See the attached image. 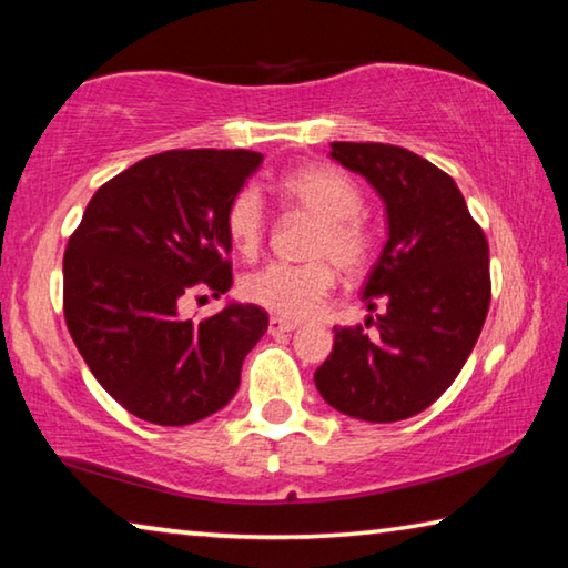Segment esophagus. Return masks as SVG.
<instances>
[{
	"instance_id": "esophagus-1",
	"label": "esophagus",
	"mask_w": 568,
	"mask_h": 568,
	"mask_svg": "<svg viewBox=\"0 0 568 568\" xmlns=\"http://www.w3.org/2000/svg\"><path fill=\"white\" fill-rule=\"evenodd\" d=\"M296 327H300V324L290 322V320H282V317L268 320V334H274V337H278V334H286V332H294Z\"/></svg>"
}]
</instances>
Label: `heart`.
<instances>
[{
  "mask_svg": "<svg viewBox=\"0 0 568 568\" xmlns=\"http://www.w3.org/2000/svg\"><path fill=\"white\" fill-rule=\"evenodd\" d=\"M286 203L317 219L306 256L310 264H268L246 276V300L266 312L286 320H306L322 310L334 290V268L324 257L337 264L345 274L365 268L372 236L362 221V193L357 183L329 165H304L290 171L278 181ZM226 231L241 256H254L266 231V209L256 185H244L226 211Z\"/></svg>",
  "mask_w": 568,
  "mask_h": 568,
  "instance_id": "1",
  "label": "heart"
}]
</instances>
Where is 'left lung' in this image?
Returning <instances> with one entry per match:
<instances>
[{
  "mask_svg": "<svg viewBox=\"0 0 568 568\" xmlns=\"http://www.w3.org/2000/svg\"><path fill=\"white\" fill-rule=\"evenodd\" d=\"M329 155L365 175L387 213V244L362 290L377 314L334 327L314 385L334 410L397 423L430 407L466 365L490 304L488 241L448 173L385 143H332Z\"/></svg>",
  "mask_w": 568,
  "mask_h": 568,
  "instance_id": "left-lung-1",
  "label": "left lung"
}]
</instances>
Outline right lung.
<instances>
[{
	"label": "right lung",
	"mask_w": 568,
	"mask_h": 568,
	"mask_svg": "<svg viewBox=\"0 0 568 568\" xmlns=\"http://www.w3.org/2000/svg\"><path fill=\"white\" fill-rule=\"evenodd\" d=\"M254 151H165L100 185L64 248V322L98 383L128 413L191 425L236 395L244 357L268 327L229 302L191 322V294H226V211L262 165Z\"/></svg>",
	"instance_id": "right-lung-1"
}]
</instances>
